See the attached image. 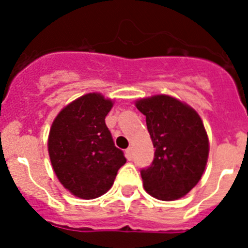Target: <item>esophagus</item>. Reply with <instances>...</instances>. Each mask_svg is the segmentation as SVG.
<instances>
[{"mask_svg": "<svg viewBox=\"0 0 248 248\" xmlns=\"http://www.w3.org/2000/svg\"><path fill=\"white\" fill-rule=\"evenodd\" d=\"M125 155H126V159H128V160L133 159V148H131V146H129V148L126 149Z\"/></svg>", "mask_w": 248, "mask_h": 248, "instance_id": "obj_1", "label": "esophagus"}]
</instances>
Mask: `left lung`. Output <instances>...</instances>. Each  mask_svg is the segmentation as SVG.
Returning a JSON list of instances; mask_svg holds the SVG:
<instances>
[{"label": "left lung", "mask_w": 248, "mask_h": 248, "mask_svg": "<svg viewBox=\"0 0 248 248\" xmlns=\"http://www.w3.org/2000/svg\"><path fill=\"white\" fill-rule=\"evenodd\" d=\"M155 148L150 166L140 170L144 189L163 201L180 199L201 179L209 156V139L199 114L169 95L140 99Z\"/></svg>", "instance_id": "obj_1"}]
</instances>
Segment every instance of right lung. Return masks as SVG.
<instances>
[{"label": "right lung", "instance_id": "obj_1", "mask_svg": "<svg viewBox=\"0 0 248 248\" xmlns=\"http://www.w3.org/2000/svg\"><path fill=\"white\" fill-rule=\"evenodd\" d=\"M113 102L99 93L78 98L54 119L48 153L58 180L74 196L91 200L108 191L126 163L105 124Z\"/></svg>", "mask_w": 248, "mask_h": 248}]
</instances>
